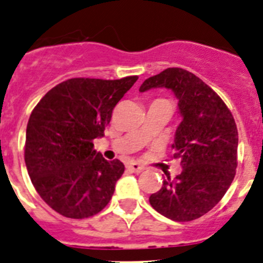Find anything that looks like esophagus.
Masks as SVG:
<instances>
[{"label":"esophagus","mask_w":263,"mask_h":263,"mask_svg":"<svg viewBox=\"0 0 263 263\" xmlns=\"http://www.w3.org/2000/svg\"><path fill=\"white\" fill-rule=\"evenodd\" d=\"M127 167H128L132 173H141L145 170V167H144L143 165L137 164V162H131V164L127 165Z\"/></svg>","instance_id":"esophagus-1"}]
</instances>
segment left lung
<instances>
[{
    "mask_svg": "<svg viewBox=\"0 0 263 263\" xmlns=\"http://www.w3.org/2000/svg\"><path fill=\"white\" fill-rule=\"evenodd\" d=\"M155 87H166L178 99L182 122L172 146L182 172L164 179L149 203L167 219L191 221L212 210L235 178L237 127L223 99L189 70L167 68L146 79L139 90Z\"/></svg>",
    "mask_w": 263,
    "mask_h": 263,
    "instance_id": "left-lung-1",
    "label": "left lung"
}]
</instances>
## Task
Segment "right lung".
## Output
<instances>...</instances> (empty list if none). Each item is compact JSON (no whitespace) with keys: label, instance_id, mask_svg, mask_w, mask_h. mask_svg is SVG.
<instances>
[{"label":"right lung","instance_id":"add662e5","mask_svg":"<svg viewBox=\"0 0 263 263\" xmlns=\"http://www.w3.org/2000/svg\"><path fill=\"white\" fill-rule=\"evenodd\" d=\"M136 80H67L32 110L26 129V167L40 198L63 216L90 217L110 202L124 165L105 160L93 140L105 135L112 110Z\"/></svg>","mask_w":263,"mask_h":263}]
</instances>
